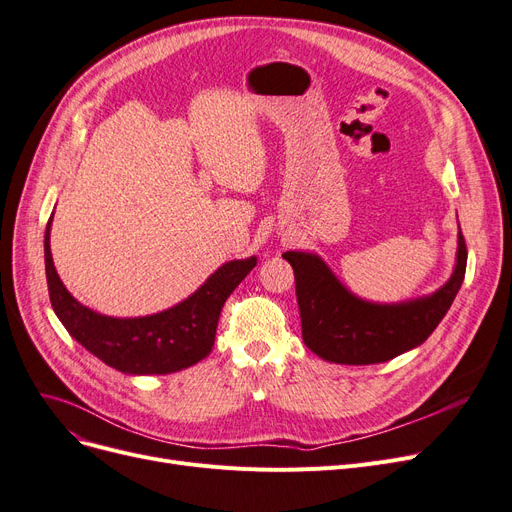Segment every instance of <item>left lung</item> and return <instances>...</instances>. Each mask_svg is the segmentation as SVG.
Returning a JSON list of instances; mask_svg holds the SVG:
<instances>
[{
    "instance_id": "obj_1",
    "label": "left lung",
    "mask_w": 512,
    "mask_h": 512,
    "mask_svg": "<svg viewBox=\"0 0 512 512\" xmlns=\"http://www.w3.org/2000/svg\"><path fill=\"white\" fill-rule=\"evenodd\" d=\"M282 257L295 270L305 345L322 360L353 366L387 362L427 341L448 314L466 272L460 232L456 270L437 293L402 305H374L353 297L320 257L297 251Z\"/></svg>"
}]
</instances>
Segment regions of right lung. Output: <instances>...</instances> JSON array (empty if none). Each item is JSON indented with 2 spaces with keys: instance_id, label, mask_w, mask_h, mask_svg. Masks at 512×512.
Returning <instances> with one entry per match:
<instances>
[{
  "instance_id": "obj_1",
  "label": "right lung",
  "mask_w": 512,
  "mask_h": 512,
  "mask_svg": "<svg viewBox=\"0 0 512 512\" xmlns=\"http://www.w3.org/2000/svg\"><path fill=\"white\" fill-rule=\"evenodd\" d=\"M46 228V278L50 301L69 335L106 366L125 374H169L201 362L209 355L221 307L244 280L257 259L230 261L188 297L161 314L146 318H108L83 307L60 282L50 253Z\"/></svg>"
}]
</instances>
